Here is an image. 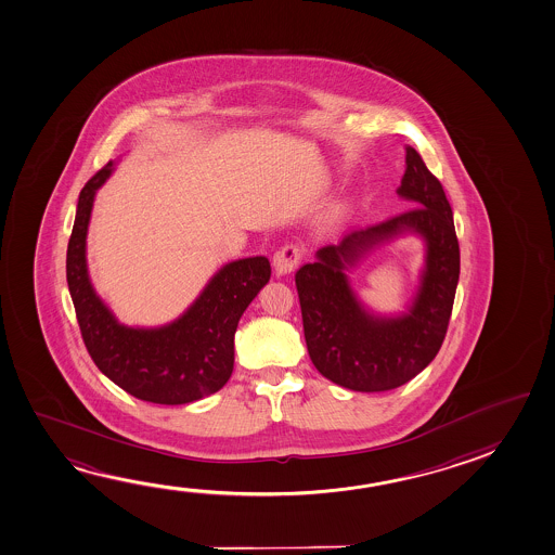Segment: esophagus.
Segmentation results:
<instances>
[{"instance_id": "obj_1", "label": "esophagus", "mask_w": 555, "mask_h": 555, "mask_svg": "<svg viewBox=\"0 0 555 555\" xmlns=\"http://www.w3.org/2000/svg\"><path fill=\"white\" fill-rule=\"evenodd\" d=\"M300 247L294 246V244L282 247L281 251H276V255H274V273H276V276L292 273L300 263Z\"/></svg>"}]
</instances>
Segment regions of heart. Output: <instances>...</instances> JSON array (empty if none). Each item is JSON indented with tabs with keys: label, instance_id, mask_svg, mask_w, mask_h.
I'll return each mask as SVG.
<instances>
[{
	"label": "heart",
	"instance_id": "b5f03b06",
	"mask_svg": "<svg viewBox=\"0 0 555 555\" xmlns=\"http://www.w3.org/2000/svg\"><path fill=\"white\" fill-rule=\"evenodd\" d=\"M343 215H345V209H343V207H336V209L331 212V220H338Z\"/></svg>",
	"mask_w": 555,
	"mask_h": 555
}]
</instances>
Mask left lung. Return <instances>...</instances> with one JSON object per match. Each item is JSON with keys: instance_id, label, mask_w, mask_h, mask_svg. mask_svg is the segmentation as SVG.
<instances>
[{"instance_id": "obj_1", "label": "left lung", "mask_w": 555, "mask_h": 555, "mask_svg": "<svg viewBox=\"0 0 555 555\" xmlns=\"http://www.w3.org/2000/svg\"><path fill=\"white\" fill-rule=\"evenodd\" d=\"M397 193L412 209L354 230L338 246L321 247L318 259L296 273L309 358L323 377L352 391H391L416 377L443 345L453 311L461 273L453 210L412 146ZM406 231L427 242L420 292L402 317H375L357 300L345 271L373 246Z\"/></svg>"}]
</instances>
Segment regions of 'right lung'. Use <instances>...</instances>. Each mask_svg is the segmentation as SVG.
Instances as JSON below:
<instances>
[{"instance_id":"obj_1","label":"right lung","mask_w":555,"mask_h":555,"mask_svg":"<svg viewBox=\"0 0 555 555\" xmlns=\"http://www.w3.org/2000/svg\"><path fill=\"white\" fill-rule=\"evenodd\" d=\"M112 170L109 160L85 183L67 244V286L85 346L96 367L137 399L188 404L209 397L232 375L237 321L271 279V263L259 255L224 264L182 318L168 325H121L96 296L87 271L92 203Z\"/></svg>"}]
</instances>
